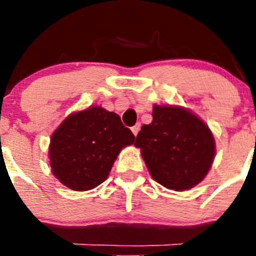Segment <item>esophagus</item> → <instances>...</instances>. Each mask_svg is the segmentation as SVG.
<instances>
[{"label": "esophagus", "instance_id": "obj_1", "mask_svg": "<svg viewBox=\"0 0 256 256\" xmlns=\"http://www.w3.org/2000/svg\"><path fill=\"white\" fill-rule=\"evenodd\" d=\"M140 128H141V124L138 122L135 126H132V128H131V131H132L134 135L138 136V131H140Z\"/></svg>", "mask_w": 256, "mask_h": 256}]
</instances>
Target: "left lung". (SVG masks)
<instances>
[{"label":"left lung","instance_id":"1","mask_svg":"<svg viewBox=\"0 0 256 256\" xmlns=\"http://www.w3.org/2000/svg\"><path fill=\"white\" fill-rule=\"evenodd\" d=\"M150 174L172 190H187L207 176L216 156L209 128L180 106L154 105L152 122L136 136Z\"/></svg>","mask_w":256,"mask_h":256}]
</instances>
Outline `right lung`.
Here are the masks:
<instances>
[{"mask_svg": "<svg viewBox=\"0 0 256 256\" xmlns=\"http://www.w3.org/2000/svg\"><path fill=\"white\" fill-rule=\"evenodd\" d=\"M134 142L135 136L118 114L102 106L73 112L52 135V172L70 190H92L109 176L121 150Z\"/></svg>", "mask_w": 256, "mask_h": 256, "instance_id": "add662e5", "label": "right lung"}]
</instances>
